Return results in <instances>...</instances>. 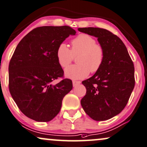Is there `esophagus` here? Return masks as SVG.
<instances>
[{
    "instance_id": "obj_1",
    "label": "esophagus",
    "mask_w": 147,
    "mask_h": 147,
    "mask_svg": "<svg viewBox=\"0 0 147 147\" xmlns=\"http://www.w3.org/2000/svg\"><path fill=\"white\" fill-rule=\"evenodd\" d=\"M80 83H81L80 81H76V80H74V81H73V86H74V87L77 86L79 85Z\"/></svg>"
}]
</instances>
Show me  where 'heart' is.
Listing matches in <instances>:
<instances>
[{
  "label": "heart",
  "instance_id": "obj_1",
  "mask_svg": "<svg viewBox=\"0 0 147 147\" xmlns=\"http://www.w3.org/2000/svg\"><path fill=\"white\" fill-rule=\"evenodd\" d=\"M70 49L65 43L57 49V61L62 67L65 68L77 56L76 62L67 68L65 74L74 80L83 79L91 73H96L100 69L105 60V51L101 45L96 44L94 38L86 34H81L71 40Z\"/></svg>",
  "mask_w": 147,
  "mask_h": 147
}]
</instances>
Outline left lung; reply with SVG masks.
<instances>
[{
	"mask_svg": "<svg viewBox=\"0 0 147 147\" xmlns=\"http://www.w3.org/2000/svg\"><path fill=\"white\" fill-rule=\"evenodd\" d=\"M81 32L98 38L105 51L100 69L82 82L86 93L81 105L86 113L96 121L111 119L128 102L134 88V67L125 46L118 36L99 28H78Z\"/></svg>",
	"mask_w": 147,
	"mask_h": 147,
	"instance_id": "left-lung-1",
	"label": "left lung"
}]
</instances>
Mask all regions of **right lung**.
<instances>
[{
  "label": "right lung",
  "mask_w": 147,
  "mask_h": 147,
  "mask_svg": "<svg viewBox=\"0 0 147 147\" xmlns=\"http://www.w3.org/2000/svg\"><path fill=\"white\" fill-rule=\"evenodd\" d=\"M76 32L69 26H42L23 38L9 65V88L20 111L36 121L47 122L59 113L72 81L63 78L57 61L58 47ZM61 77L56 85L52 82Z\"/></svg>",
  "instance_id": "right-lung-1"
}]
</instances>
